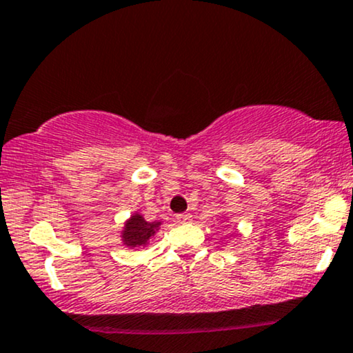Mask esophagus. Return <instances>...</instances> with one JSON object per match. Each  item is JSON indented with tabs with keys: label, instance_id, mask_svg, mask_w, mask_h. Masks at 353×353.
<instances>
[{
	"label": "esophagus",
	"instance_id": "esophagus-1",
	"mask_svg": "<svg viewBox=\"0 0 353 353\" xmlns=\"http://www.w3.org/2000/svg\"><path fill=\"white\" fill-rule=\"evenodd\" d=\"M190 220H192V215H190L189 212H184V214L177 215V222L179 223H188V222H190Z\"/></svg>",
	"mask_w": 353,
	"mask_h": 353
}]
</instances>
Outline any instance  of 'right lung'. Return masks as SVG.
<instances>
[{
    "instance_id": "add662e5",
    "label": "right lung",
    "mask_w": 353,
    "mask_h": 353,
    "mask_svg": "<svg viewBox=\"0 0 353 353\" xmlns=\"http://www.w3.org/2000/svg\"><path fill=\"white\" fill-rule=\"evenodd\" d=\"M159 225L161 222H146L141 215L136 214L125 225L123 241H125L126 246H131V248L146 245L148 240H150L159 228Z\"/></svg>"
}]
</instances>
